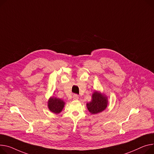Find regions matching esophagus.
I'll return each mask as SVG.
<instances>
[{
    "instance_id": "34e87169",
    "label": "esophagus",
    "mask_w": 154,
    "mask_h": 154,
    "mask_svg": "<svg viewBox=\"0 0 154 154\" xmlns=\"http://www.w3.org/2000/svg\"><path fill=\"white\" fill-rule=\"evenodd\" d=\"M73 99H74V100H77L79 99V95H77V94H74V95H73Z\"/></svg>"
}]
</instances>
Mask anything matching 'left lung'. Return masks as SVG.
Wrapping results in <instances>:
<instances>
[{"instance_id":"1","label":"left lung","mask_w":154,"mask_h":154,"mask_svg":"<svg viewBox=\"0 0 154 154\" xmlns=\"http://www.w3.org/2000/svg\"><path fill=\"white\" fill-rule=\"evenodd\" d=\"M91 101L87 103L88 110L91 114H97L105 110L108 105V97L99 91H94Z\"/></svg>"}]
</instances>
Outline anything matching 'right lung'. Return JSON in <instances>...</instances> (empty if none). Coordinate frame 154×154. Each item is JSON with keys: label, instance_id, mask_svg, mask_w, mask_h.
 <instances>
[{"label": "right lung", "instance_id": "1", "mask_svg": "<svg viewBox=\"0 0 154 154\" xmlns=\"http://www.w3.org/2000/svg\"><path fill=\"white\" fill-rule=\"evenodd\" d=\"M65 103L63 100L56 97H51L48 101V106L49 109L56 114H59L62 111L64 107Z\"/></svg>", "mask_w": 154, "mask_h": 154}]
</instances>
